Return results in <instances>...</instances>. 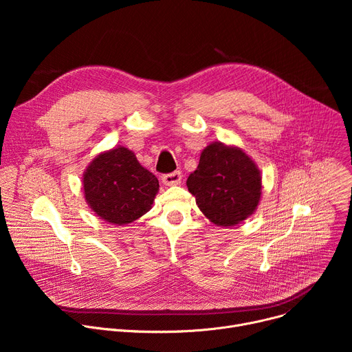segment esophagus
<instances>
[{
    "label": "esophagus",
    "instance_id": "1",
    "mask_svg": "<svg viewBox=\"0 0 352 352\" xmlns=\"http://www.w3.org/2000/svg\"><path fill=\"white\" fill-rule=\"evenodd\" d=\"M162 179H163V184L167 185V186L179 185L181 181H182V174H181V171H174V173H170V174L163 175Z\"/></svg>",
    "mask_w": 352,
    "mask_h": 352
}]
</instances>
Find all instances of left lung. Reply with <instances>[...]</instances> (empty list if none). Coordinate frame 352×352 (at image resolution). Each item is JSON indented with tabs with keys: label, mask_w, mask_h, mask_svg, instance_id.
<instances>
[{
	"label": "left lung",
	"mask_w": 352,
	"mask_h": 352,
	"mask_svg": "<svg viewBox=\"0 0 352 352\" xmlns=\"http://www.w3.org/2000/svg\"><path fill=\"white\" fill-rule=\"evenodd\" d=\"M186 186L200 212L213 224L234 227L258 209L262 175L241 147L213 142L202 150Z\"/></svg>",
	"instance_id": "obj_1"
}]
</instances>
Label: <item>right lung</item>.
<instances>
[{
    "mask_svg": "<svg viewBox=\"0 0 352 352\" xmlns=\"http://www.w3.org/2000/svg\"><path fill=\"white\" fill-rule=\"evenodd\" d=\"M82 185L89 208L114 226L133 223L147 213L160 186L124 146L97 155L85 170Z\"/></svg>",
    "mask_w": 352,
    "mask_h": 352,
    "instance_id": "add662e5",
    "label": "right lung"
}]
</instances>
